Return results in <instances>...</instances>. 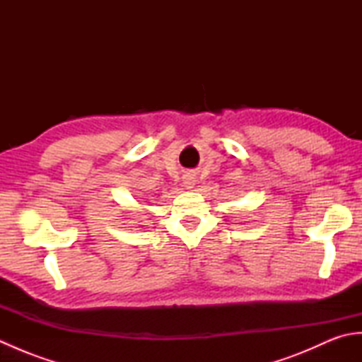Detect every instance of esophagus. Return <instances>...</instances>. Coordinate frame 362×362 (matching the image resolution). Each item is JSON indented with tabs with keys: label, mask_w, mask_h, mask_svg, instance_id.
Returning <instances> with one entry per match:
<instances>
[{
	"label": "esophagus",
	"mask_w": 362,
	"mask_h": 362,
	"mask_svg": "<svg viewBox=\"0 0 362 362\" xmlns=\"http://www.w3.org/2000/svg\"><path fill=\"white\" fill-rule=\"evenodd\" d=\"M183 183H185V187L187 188H193V185H194V177H193V174H185V177H183Z\"/></svg>",
	"instance_id": "1"
}]
</instances>
